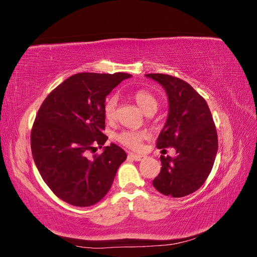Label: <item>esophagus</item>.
<instances>
[{
  "label": "esophagus",
  "mask_w": 257,
  "mask_h": 257,
  "mask_svg": "<svg viewBox=\"0 0 257 257\" xmlns=\"http://www.w3.org/2000/svg\"><path fill=\"white\" fill-rule=\"evenodd\" d=\"M130 155L132 157V159L139 162V161H143L146 159V155H143V154H135V153H130Z\"/></svg>",
  "instance_id": "obj_1"
}]
</instances>
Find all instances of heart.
I'll list each match as a JSON object with an SVG mask.
<instances>
[{"instance_id":"heart-1","label":"heart","mask_w":257,"mask_h":257,"mask_svg":"<svg viewBox=\"0 0 257 257\" xmlns=\"http://www.w3.org/2000/svg\"><path fill=\"white\" fill-rule=\"evenodd\" d=\"M134 99L141 109L147 113L150 110H157L158 100L150 92L145 90H139L135 92ZM119 105L118 95H111L105 100L104 104V115L107 121H114L116 116V108ZM148 136L147 132H137V131H122L121 133L116 135V141L121 145L130 148L132 150H141L143 148V142Z\"/></svg>"}]
</instances>
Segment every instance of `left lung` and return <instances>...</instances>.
Masks as SVG:
<instances>
[{"instance_id":"8db88e82","label":"left lung","mask_w":257,"mask_h":257,"mask_svg":"<svg viewBox=\"0 0 257 257\" xmlns=\"http://www.w3.org/2000/svg\"><path fill=\"white\" fill-rule=\"evenodd\" d=\"M168 98V115L157 147H174L176 157H161V172L153 186L166 196L183 197L198 190L211 172L217 135L206 100L191 85L169 75L147 74Z\"/></svg>"}]
</instances>
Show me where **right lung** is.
Here are the masks:
<instances>
[{
    "instance_id": "right-lung-1",
    "label": "right lung",
    "mask_w": 257,
    "mask_h": 257,
    "mask_svg": "<svg viewBox=\"0 0 257 257\" xmlns=\"http://www.w3.org/2000/svg\"><path fill=\"white\" fill-rule=\"evenodd\" d=\"M125 73H79L69 77L46 97L31 133V150L43 180L56 195L77 207H89L110 190L116 170L126 159L119 146H102L106 96Z\"/></svg>"
}]
</instances>
